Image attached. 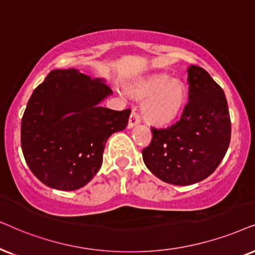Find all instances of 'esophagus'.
Segmentation results:
<instances>
[{"instance_id":"obj_1","label":"esophagus","mask_w":255,"mask_h":255,"mask_svg":"<svg viewBox=\"0 0 255 255\" xmlns=\"http://www.w3.org/2000/svg\"><path fill=\"white\" fill-rule=\"evenodd\" d=\"M141 119H140V115H138L136 112H133V113L130 114V118H129V121H128V128H133L134 126H136L140 124Z\"/></svg>"}]
</instances>
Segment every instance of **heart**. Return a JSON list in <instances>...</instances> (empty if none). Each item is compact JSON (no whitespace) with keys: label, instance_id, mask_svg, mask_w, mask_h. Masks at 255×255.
<instances>
[{"label":"heart","instance_id":"obj_1","mask_svg":"<svg viewBox=\"0 0 255 255\" xmlns=\"http://www.w3.org/2000/svg\"><path fill=\"white\" fill-rule=\"evenodd\" d=\"M137 99H148L143 107L144 117L152 124L167 126L181 113L186 101V87L179 79L158 73L135 83L128 88Z\"/></svg>","mask_w":255,"mask_h":255}]
</instances>
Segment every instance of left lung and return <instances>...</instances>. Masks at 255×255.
Returning a JSON list of instances; mask_svg holds the SVG:
<instances>
[{"instance_id": "8db88e82", "label": "left lung", "mask_w": 255, "mask_h": 255, "mask_svg": "<svg viewBox=\"0 0 255 255\" xmlns=\"http://www.w3.org/2000/svg\"><path fill=\"white\" fill-rule=\"evenodd\" d=\"M189 103L179 120L165 129L151 128L143 162L161 181L191 185L209 177L231 140L229 107L223 88L204 69H188Z\"/></svg>"}]
</instances>
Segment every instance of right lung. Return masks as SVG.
<instances>
[{
	"instance_id": "obj_1",
	"label": "right lung",
	"mask_w": 255,
	"mask_h": 255,
	"mask_svg": "<svg viewBox=\"0 0 255 255\" xmlns=\"http://www.w3.org/2000/svg\"><path fill=\"white\" fill-rule=\"evenodd\" d=\"M113 93L103 79L78 70H53L33 91L21 125L25 162L43 184L83 188L103 164L105 144L127 127L130 110L100 106Z\"/></svg>"
}]
</instances>
